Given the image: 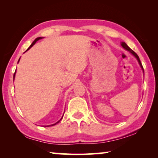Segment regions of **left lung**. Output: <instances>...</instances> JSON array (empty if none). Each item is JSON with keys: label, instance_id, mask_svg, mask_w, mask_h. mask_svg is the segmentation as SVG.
<instances>
[{"label": "left lung", "instance_id": "obj_1", "mask_svg": "<svg viewBox=\"0 0 158 158\" xmlns=\"http://www.w3.org/2000/svg\"><path fill=\"white\" fill-rule=\"evenodd\" d=\"M121 45H122V47L124 48V49H125L126 50H127V51H129V52L131 53H132V54L135 56L136 57V58H137V59L138 60V61H139V65H140V66L141 67V68H142V69H143V66H142V64H141V61H140V59H139V57L138 56V55L137 54V53H136L135 52H134L133 50H132L130 49V48L127 46V45L124 42H121ZM143 73H144V71H143Z\"/></svg>", "mask_w": 158, "mask_h": 158}]
</instances>
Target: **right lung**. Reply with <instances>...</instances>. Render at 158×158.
<instances>
[{"label": "right lung", "mask_w": 158, "mask_h": 158, "mask_svg": "<svg viewBox=\"0 0 158 158\" xmlns=\"http://www.w3.org/2000/svg\"><path fill=\"white\" fill-rule=\"evenodd\" d=\"M42 37H37V38H36V39H35V40L33 41V43H32V44H31V46L28 47V49L27 50H26V51H28V50L29 49H30V48H31L32 47H33V44H35V42H36L37 41H38V40H40V39H42ZM19 59H20V58H19ZM19 60H18V62H19ZM15 74H14V78H15ZM61 119H62V118H61ZM61 119H60V120H61ZM59 121H58L57 123H55V124H53V125H55L56 124H57V123H59ZM48 126H50V125H48Z\"/></svg>", "instance_id": "right-lung-1"}]
</instances>
